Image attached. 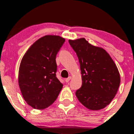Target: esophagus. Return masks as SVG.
Here are the masks:
<instances>
[{
	"mask_svg": "<svg viewBox=\"0 0 134 134\" xmlns=\"http://www.w3.org/2000/svg\"><path fill=\"white\" fill-rule=\"evenodd\" d=\"M71 79V77H69L68 78H67V79H65V82H69V81Z\"/></svg>",
	"mask_w": 134,
	"mask_h": 134,
	"instance_id": "34e87169",
	"label": "esophagus"
}]
</instances>
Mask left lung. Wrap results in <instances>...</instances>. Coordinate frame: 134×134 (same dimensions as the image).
Segmentation results:
<instances>
[{
	"instance_id": "1",
	"label": "left lung",
	"mask_w": 134,
	"mask_h": 134,
	"mask_svg": "<svg viewBox=\"0 0 134 134\" xmlns=\"http://www.w3.org/2000/svg\"><path fill=\"white\" fill-rule=\"evenodd\" d=\"M76 52L82 74V86L76 91L78 100L91 110L104 108L114 98L120 83L117 67L102 48L85 38L69 40Z\"/></svg>"
}]
</instances>
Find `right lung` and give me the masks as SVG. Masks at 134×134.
Listing matches in <instances>:
<instances>
[{"label":"right lung","instance_id":"add662e5","mask_svg":"<svg viewBox=\"0 0 134 134\" xmlns=\"http://www.w3.org/2000/svg\"><path fill=\"white\" fill-rule=\"evenodd\" d=\"M65 39L47 35L26 52L19 69L18 82L23 98L33 108L43 110L56 100L63 84L56 77V56Z\"/></svg>","mask_w":134,"mask_h":134}]
</instances>
